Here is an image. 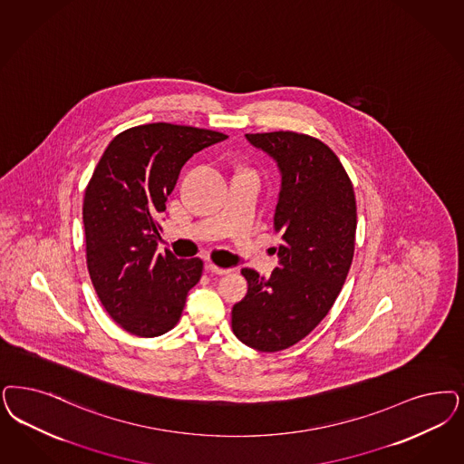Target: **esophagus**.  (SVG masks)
<instances>
[{
	"label": "esophagus",
	"mask_w": 464,
	"mask_h": 464,
	"mask_svg": "<svg viewBox=\"0 0 464 464\" xmlns=\"http://www.w3.org/2000/svg\"><path fill=\"white\" fill-rule=\"evenodd\" d=\"M208 269L210 272H214V274H229L231 269H227V267H219V266H216V264H208Z\"/></svg>",
	"instance_id": "34e87169"
}]
</instances>
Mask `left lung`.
I'll list each match as a JSON object with an SVG mask.
<instances>
[{"mask_svg":"<svg viewBox=\"0 0 464 464\" xmlns=\"http://www.w3.org/2000/svg\"><path fill=\"white\" fill-rule=\"evenodd\" d=\"M246 139L283 175L274 216L281 267L269 279L241 271L248 293L233 306L231 327L254 350L281 352L319 325L343 289L354 256L356 200L344 166L319 139L289 130Z\"/></svg>","mask_w":464,"mask_h":464,"instance_id":"obj_1","label":"left lung"}]
</instances>
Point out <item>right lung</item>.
Here are the masks:
<instances>
[{
	"mask_svg": "<svg viewBox=\"0 0 464 464\" xmlns=\"http://www.w3.org/2000/svg\"><path fill=\"white\" fill-rule=\"evenodd\" d=\"M227 135L149 123L118 133L97 162L83 197L85 256L106 312L133 336L156 337L181 317L204 262L158 254L160 218L183 164Z\"/></svg>",
	"mask_w": 464,
	"mask_h": 464,
	"instance_id": "obj_1",
	"label": "right lung"
}]
</instances>
